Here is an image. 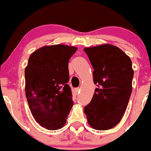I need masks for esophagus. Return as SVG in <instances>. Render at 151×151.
Returning <instances> with one entry per match:
<instances>
[{
    "label": "esophagus",
    "instance_id": "1",
    "mask_svg": "<svg viewBox=\"0 0 151 151\" xmlns=\"http://www.w3.org/2000/svg\"><path fill=\"white\" fill-rule=\"evenodd\" d=\"M80 90H81V88L77 87V88H76L75 89H74V91H75V92L77 93H79V92H80Z\"/></svg>",
    "mask_w": 151,
    "mask_h": 151
}]
</instances>
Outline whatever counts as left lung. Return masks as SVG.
<instances>
[{
  "label": "left lung",
  "mask_w": 151,
  "mask_h": 151,
  "mask_svg": "<svg viewBox=\"0 0 151 151\" xmlns=\"http://www.w3.org/2000/svg\"><path fill=\"white\" fill-rule=\"evenodd\" d=\"M93 68L96 84L91 101L84 107L93 129L105 131L120 122L131 91L133 70L131 59L121 49L105 44L84 49Z\"/></svg>",
  "instance_id": "8db88e82"
}]
</instances>
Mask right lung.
Here are the masks:
<instances>
[{
	"label": "right lung",
	"mask_w": 151,
	"mask_h": 151,
	"mask_svg": "<svg viewBox=\"0 0 151 151\" xmlns=\"http://www.w3.org/2000/svg\"><path fill=\"white\" fill-rule=\"evenodd\" d=\"M77 50L65 45L45 46L31 54L25 70V95L32 116L48 130L66 124L74 103L68 62Z\"/></svg>",
	"instance_id": "add662e5"
}]
</instances>
